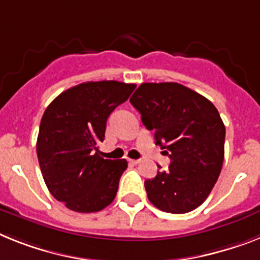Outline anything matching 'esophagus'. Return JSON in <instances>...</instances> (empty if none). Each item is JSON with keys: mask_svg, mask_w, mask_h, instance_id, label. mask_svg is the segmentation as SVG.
Masks as SVG:
<instances>
[{"mask_svg": "<svg viewBox=\"0 0 260 260\" xmlns=\"http://www.w3.org/2000/svg\"><path fill=\"white\" fill-rule=\"evenodd\" d=\"M128 161H129L131 164H134V165H137V164H140V162H141V160H131V158H129V160H128Z\"/></svg>", "mask_w": 260, "mask_h": 260, "instance_id": "34e87169", "label": "esophagus"}]
</instances>
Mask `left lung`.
<instances>
[{
  "label": "left lung",
  "instance_id": "obj_1",
  "mask_svg": "<svg viewBox=\"0 0 260 260\" xmlns=\"http://www.w3.org/2000/svg\"><path fill=\"white\" fill-rule=\"evenodd\" d=\"M157 145L171 157L168 171L145 181L157 209L182 214L209 197L224 157V124L205 96L178 83H143L129 99Z\"/></svg>",
  "mask_w": 260,
  "mask_h": 260
}]
</instances>
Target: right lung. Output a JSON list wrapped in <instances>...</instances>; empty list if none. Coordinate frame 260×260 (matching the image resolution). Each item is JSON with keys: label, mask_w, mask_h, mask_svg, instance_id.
I'll list each match as a JSON object with an SVG mask.
<instances>
[{"label": "right lung", "mask_w": 260, "mask_h": 260, "mask_svg": "<svg viewBox=\"0 0 260 260\" xmlns=\"http://www.w3.org/2000/svg\"><path fill=\"white\" fill-rule=\"evenodd\" d=\"M135 84L102 80L66 89L43 113L37 156L46 186L55 200L78 213L103 210L115 200L125 160L99 156L107 119Z\"/></svg>", "instance_id": "add662e5"}]
</instances>
